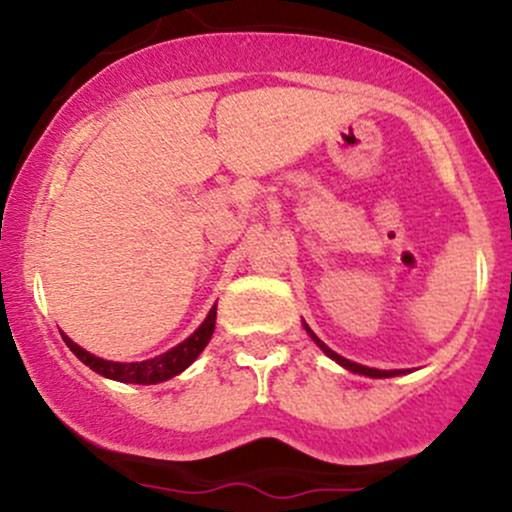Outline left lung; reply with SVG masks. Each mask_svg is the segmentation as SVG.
<instances>
[{"label":"left lung","mask_w":512,"mask_h":512,"mask_svg":"<svg viewBox=\"0 0 512 512\" xmlns=\"http://www.w3.org/2000/svg\"><path fill=\"white\" fill-rule=\"evenodd\" d=\"M307 332H309V337H312V339H314V342H317V344H319V349H322V352H324V354H327V356H332V359H334V361H337V364H342V366H344V369H349V371H356V374H364V376H374V379H386V376H399V374H404V371H399V369H396V371H379V369H369V366H361V364H354V361L344 359V356H339L337 352H332V349H329V347H327V344H324V342H322V339H319V337H317V334H314V332H312V329H309V327H307Z\"/></svg>","instance_id":"8db88e82"}]
</instances>
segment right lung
Returning a JSON list of instances; mask_svg holds the SVG:
<instances>
[{"label":"right lung","instance_id":"add662e5","mask_svg":"<svg viewBox=\"0 0 512 512\" xmlns=\"http://www.w3.org/2000/svg\"><path fill=\"white\" fill-rule=\"evenodd\" d=\"M215 314H218V304L210 309V314L205 317V322L185 339L183 344L173 347L170 352L156 356V359H148V361H133V364H118V361H106V359H98V356L89 354L86 349H81L79 344L71 342L66 334H61L66 342V347L71 349L86 366L96 371V374L106 376V379H116V381H126V384H158V381L165 379H173L178 376L180 371L188 369L198 354L203 352L205 344L210 342L215 332Z\"/></svg>","mask_w":512,"mask_h":512}]
</instances>
